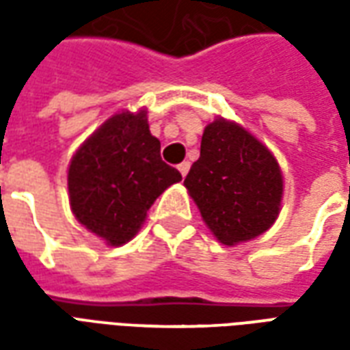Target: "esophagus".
I'll return each instance as SVG.
<instances>
[{
  "label": "esophagus",
  "mask_w": 350,
  "mask_h": 350,
  "mask_svg": "<svg viewBox=\"0 0 350 350\" xmlns=\"http://www.w3.org/2000/svg\"><path fill=\"white\" fill-rule=\"evenodd\" d=\"M189 161H183V163H180L178 165V170H180V174L182 176H187V172H189Z\"/></svg>",
  "instance_id": "esophagus-1"
}]
</instances>
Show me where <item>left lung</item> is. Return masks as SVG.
<instances>
[{
  "instance_id": "left-lung-1",
  "label": "left lung",
  "mask_w": 350,
  "mask_h": 350,
  "mask_svg": "<svg viewBox=\"0 0 350 350\" xmlns=\"http://www.w3.org/2000/svg\"><path fill=\"white\" fill-rule=\"evenodd\" d=\"M183 183L208 228L225 245L266 232L283 195L281 170L270 150L221 118L204 129L200 157Z\"/></svg>"
}]
</instances>
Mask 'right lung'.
Returning <instances> with one entry per match:
<instances>
[{"label": "right lung", "instance_id": "add662e5", "mask_svg": "<svg viewBox=\"0 0 350 350\" xmlns=\"http://www.w3.org/2000/svg\"><path fill=\"white\" fill-rule=\"evenodd\" d=\"M182 174L161 159L146 110L122 112L88 138L69 165V200L75 217L110 245L129 242L146 212Z\"/></svg>", "mask_w": 350, "mask_h": 350}]
</instances>
